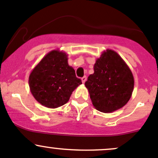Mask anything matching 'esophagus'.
<instances>
[{
	"label": "esophagus",
	"instance_id": "1",
	"mask_svg": "<svg viewBox=\"0 0 158 158\" xmlns=\"http://www.w3.org/2000/svg\"><path fill=\"white\" fill-rule=\"evenodd\" d=\"M86 79H87V78H86V76H83V77L82 78V83H85V81H86Z\"/></svg>",
	"mask_w": 158,
	"mask_h": 158
}]
</instances>
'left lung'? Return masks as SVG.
Segmentation results:
<instances>
[{"instance_id": "1", "label": "left lung", "mask_w": 158, "mask_h": 158, "mask_svg": "<svg viewBox=\"0 0 158 158\" xmlns=\"http://www.w3.org/2000/svg\"><path fill=\"white\" fill-rule=\"evenodd\" d=\"M95 109L104 113L128 103L135 85L134 76L123 59L112 49L103 51L85 83Z\"/></svg>"}]
</instances>
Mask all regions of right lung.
Listing matches in <instances>:
<instances>
[{"label":"right lung","mask_w":158,"mask_h":158,"mask_svg":"<svg viewBox=\"0 0 158 158\" xmlns=\"http://www.w3.org/2000/svg\"><path fill=\"white\" fill-rule=\"evenodd\" d=\"M81 84L74 69L68 64V55L59 49L49 52L29 76L33 96L49 109H56L68 102L73 91Z\"/></svg>","instance_id":"right-lung-1"}]
</instances>
